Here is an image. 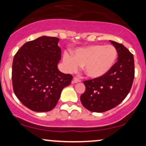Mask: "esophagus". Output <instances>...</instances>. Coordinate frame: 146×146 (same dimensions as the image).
<instances>
[{"instance_id":"34e87169","label":"esophagus","mask_w":146,"mask_h":146,"mask_svg":"<svg viewBox=\"0 0 146 146\" xmlns=\"http://www.w3.org/2000/svg\"><path fill=\"white\" fill-rule=\"evenodd\" d=\"M80 80L78 79V78H76V77H74L73 79V81H72V83L73 84H77V83H79V82H80Z\"/></svg>"}]
</instances>
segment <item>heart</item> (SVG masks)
Listing matches in <instances>:
<instances>
[{"label": "heart", "mask_w": 146, "mask_h": 146, "mask_svg": "<svg viewBox=\"0 0 146 146\" xmlns=\"http://www.w3.org/2000/svg\"><path fill=\"white\" fill-rule=\"evenodd\" d=\"M117 57L116 48L112 45L92 44L76 48L73 55L65 52L62 63L68 72H76L79 66H84L86 76L98 79L110 71Z\"/></svg>", "instance_id": "obj_1"}]
</instances>
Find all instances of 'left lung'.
Wrapping results in <instances>:
<instances>
[{
  "label": "left lung",
  "instance_id": "obj_1",
  "mask_svg": "<svg viewBox=\"0 0 146 146\" xmlns=\"http://www.w3.org/2000/svg\"><path fill=\"white\" fill-rule=\"evenodd\" d=\"M110 42L117 50V61L104 76L84 82L86 91L80 100L92 112H104L117 106L128 95L134 81V56L122 44Z\"/></svg>",
  "mask_w": 146,
  "mask_h": 146
}]
</instances>
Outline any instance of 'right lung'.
Listing matches in <instances>:
<instances>
[{
    "label": "right lung",
    "instance_id": "add662e5",
    "mask_svg": "<svg viewBox=\"0 0 146 146\" xmlns=\"http://www.w3.org/2000/svg\"><path fill=\"white\" fill-rule=\"evenodd\" d=\"M60 39L43 35L25 43L15 54L12 79L15 95L31 110L46 112L57 104L72 76L58 68Z\"/></svg>",
    "mask_w": 146,
    "mask_h": 146
}]
</instances>
